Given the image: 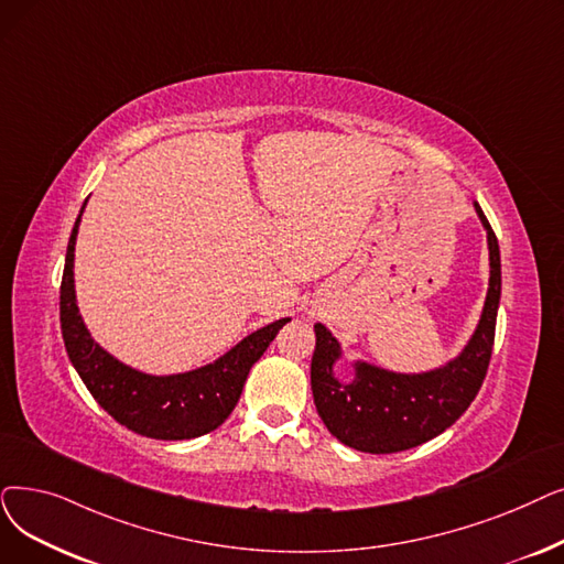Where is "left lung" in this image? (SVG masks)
<instances>
[{
    "instance_id": "8db88e82",
    "label": "left lung",
    "mask_w": 564,
    "mask_h": 564,
    "mask_svg": "<svg viewBox=\"0 0 564 564\" xmlns=\"http://www.w3.org/2000/svg\"><path fill=\"white\" fill-rule=\"evenodd\" d=\"M475 209L488 235L491 279L479 327L458 359L422 376L389 373L369 364H357L355 380L340 384L332 371L340 357L338 340L325 325H315L313 401L329 433L343 445L369 454L412 449L449 429L475 401L494 352L502 285L498 237L477 203Z\"/></svg>"
}]
</instances>
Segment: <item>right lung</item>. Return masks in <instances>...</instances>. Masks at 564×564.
<instances>
[{
    "mask_svg": "<svg viewBox=\"0 0 564 564\" xmlns=\"http://www.w3.org/2000/svg\"><path fill=\"white\" fill-rule=\"evenodd\" d=\"M80 216L68 237L59 288V323L68 359L76 366L89 394L115 422L147 437L191 440L218 429L237 405L251 366L276 338L279 329L290 323V317L253 332L226 357L198 371L165 378L133 371L91 340L78 313L76 290H73V251H76Z\"/></svg>",
    "mask_w": 564,
    "mask_h": 564,
    "instance_id": "add662e5",
    "label": "right lung"
}]
</instances>
